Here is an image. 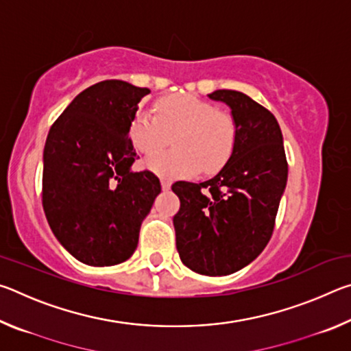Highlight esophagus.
I'll use <instances>...</instances> for the list:
<instances>
[{"mask_svg":"<svg viewBox=\"0 0 351 351\" xmlns=\"http://www.w3.org/2000/svg\"><path fill=\"white\" fill-rule=\"evenodd\" d=\"M161 186H162V190H169L170 186H171V181H170V180H165V178H162V180H161Z\"/></svg>","mask_w":351,"mask_h":351,"instance_id":"obj_1","label":"esophagus"}]
</instances>
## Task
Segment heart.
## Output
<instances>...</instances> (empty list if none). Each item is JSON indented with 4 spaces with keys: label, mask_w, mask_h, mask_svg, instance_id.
Here are the masks:
<instances>
[{
    "label": "heart",
    "mask_w": 351,
    "mask_h": 351,
    "mask_svg": "<svg viewBox=\"0 0 351 351\" xmlns=\"http://www.w3.org/2000/svg\"><path fill=\"white\" fill-rule=\"evenodd\" d=\"M132 144L141 153L152 154L169 144L171 152L153 154L145 165L161 176H187L198 171L215 173L232 156L237 123L228 112L192 94H178L159 100L154 114L139 110L130 122Z\"/></svg>",
    "instance_id": "heart-1"
}]
</instances>
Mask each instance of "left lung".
<instances>
[{"label": "left lung", "mask_w": 351, "mask_h": 351, "mask_svg": "<svg viewBox=\"0 0 351 351\" xmlns=\"http://www.w3.org/2000/svg\"><path fill=\"white\" fill-rule=\"evenodd\" d=\"M237 123L232 156L209 181L171 186L181 207L173 217L181 261L203 276L245 268L271 240L288 162L277 119L246 94L217 90Z\"/></svg>", "instance_id": "left-lung-1"}]
</instances>
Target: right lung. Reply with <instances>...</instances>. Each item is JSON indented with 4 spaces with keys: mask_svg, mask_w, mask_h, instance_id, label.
Segmentation results:
<instances>
[{
    "mask_svg": "<svg viewBox=\"0 0 351 351\" xmlns=\"http://www.w3.org/2000/svg\"><path fill=\"white\" fill-rule=\"evenodd\" d=\"M148 88L104 80L86 88L52 123L43 152V209L60 245L90 266L132 257L161 182L132 171L130 122Z\"/></svg>",
    "mask_w": 351,
    "mask_h": 351,
    "instance_id": "add662e5",
    "label": "right lung"
}]
</instances>
